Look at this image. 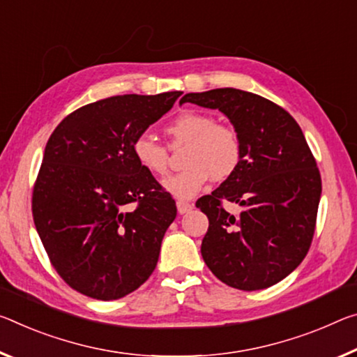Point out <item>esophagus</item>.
I'll return each mask as SVG.
<instances>
[{"label":"esophagus","instance_id":"34e87169","mask_svg":"<svg viewBox=\"0 0 357 357\" xmlns=\"http://www.w3.org/2000/svg\"><path fill=\"white\" fill-rule=\"evenodd\" d=\"M176 208H178V213L179 214H185V213H189L192 208H194V205H192V203H189V202L178 200L176 202Z\"/></svg>","mask_w":357,"mask_h":357}]
</instances>
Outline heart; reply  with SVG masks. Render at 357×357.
<instances>
[{"label": "heart", "instance_id": "1", "mask_svg": "<svg viewBox=\"0 0 357 357\" xmlns=\"http://www.w3.org/2000/svg\"><path fill=\"white\" fill-rule=\"evenodd\" d=\"M165 132L173 146L188 144L183 158L188 168L163 181V188L178 199H192L205 188L209 178L225 181L240 168L243 141L238 130L218 122L211 114L185 111L168 123ZM132 151L138 165L148 173L154 176L168 173V149L152 135H138Z\"/></svg>", "mask_w": 357, "mask_h": 357}]
</instances>
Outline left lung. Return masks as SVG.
<instances>
[{
    "instance_id": "obj_1",
    "label": "left lung",
    "mask_w": 357,
    "mask_h": 357,
    "mask_svg": "<svg viewBox=\"0 0 357 357\" xmlns=\"http://www.w3.org/2000/svg\"><path fill=\"white\" fill-rule=\"evenodd\" d=\"M219 109L243 141L240 168L197 200L209 227L202 256L214 276L241 291L284 280L307 256L321 199V174L302 128L289 112L238 89L188 93L181 103ZM224 201L241 211H225Z\"/></svg>"
}]
</instances>
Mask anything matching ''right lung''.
I'll return each mask as SVG.
<instances>
[{
  "label": "right lung",
  "mask_w": 357,
  "mask_h": 357,
  "mask_svg": "<svg viewBox=\"0 0 357 357\" xmlns=\"http://www.w3.org/2000/svg\"><path fill=\"white\" fill-rule=\"evenodd\" d=\"M179 95L95 101L50 135L33 188V220L56 273L84 296L126 297L155 268L176 205L138 165L132 144Z\"/></svg>",
  "instance_id": "add662e5"
}]
</instances>
